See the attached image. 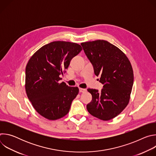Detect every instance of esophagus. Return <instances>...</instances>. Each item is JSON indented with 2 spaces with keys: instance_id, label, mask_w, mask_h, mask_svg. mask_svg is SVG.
Instances as JSON below:
<instances>
[{
  "instance_id": "obj_1",
  "label": "esophagus",
  "mask_w": 156,
  "mask_h": 156,
  "mask_svg": "<svg viewBox=\"0 0 156 156\" xmlns=\"http://www.w3.org/2000/svg\"><path fill=\"white\" fill-rule=\"evenodd\" d=\"M79 91H80V93H84V92L86 91V89H83V88H80Z\"/></svg>"
}]
</instances>
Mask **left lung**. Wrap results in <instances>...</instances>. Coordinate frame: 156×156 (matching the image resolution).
<instances>
[{"instance_id": "left-lung-1", "label": "left lung", "mask_w": 156, "mask_h": 156, "mask_svg": "<svg viewBox=\"0 0 156 156\" xmlns=\"http://www.w3.org/2000/svg\"><path fill=\"white\" fill-rule=\"evenodd\" d=\"M85 54L93 65L94 74L104 84L101 92L87 89L92 101L88 112L104 121L119 115L129 103L133 85V71L126 55L104 40L81 42Z\"/></svg>"}]
</instances>
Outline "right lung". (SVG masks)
<instances>
[{
    "label": "right lung",
    "instance_id": "1",
    "mask_svg": "<svg viewBox=\"0 0 156 156\" xmlns=\"http://www.w3.org/2000/svg\"><path fill=\"white\" fill-rule=\"evenodd\" d=\"M81 50L80 44L75 42L54 41L38 49L28 60L26 93L36 112L44 118L55 120L69 113L79 89L60 83V75Z\"/></svg>",
    "mask_w": 156,
    "mask_h": 156
}]
</instances>
